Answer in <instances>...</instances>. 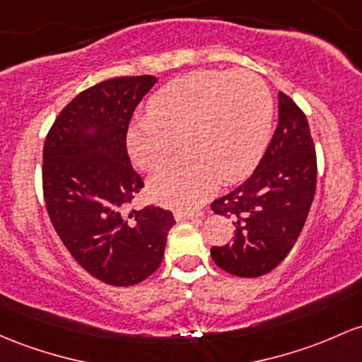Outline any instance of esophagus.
<instances>
[{
	"mask_svg": "<svg viewBox=\"0 0 362 362\" xmlns=\"http://www.w3.org/2000/svg\"><path fill=\"white\" fill-rule=\"evenodd\" d=\"M201 213L197 211H175V220L184 221V220H197Z\"/></svg>",
	"mask_w": 362,
	"mask_h": 362,
	"instance_id": "obj_1",
	"label": "esophagus"
}]
</instances>
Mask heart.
Segmentation results:
<instances>
[{
	"mask_svg": "<svg viewBox=\"0 0 362 362\" xmlns=\"http://www.w3.org/2000/svg\"><path fill=\"white\" fill-rule=\"evenodd\" d=\"M149 115L127 130V149L141 170H154L184 141L187 153L153 175L158 202L190 209L220 184L256 168L268 144L273 99L268 86L247 70H196L156 90Z\"/></svg>",
	"mask_w": 362,
	"mask_h": 362,
	"instance_id": "obj_1",
	"label": "heart"
}]
</instances>
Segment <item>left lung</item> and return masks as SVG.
<instances>
[{"label":"left lung","instance_id":"8db88e82","mask_svg":"<svg viewBox=\"0 0 362 362\" xmlns=\"http://www.w3.org/2000/svg\"><path fill=\"white\" fill-rule=\"evenodd\" d=\"M316 151L304 111L278 93V125L259 165L244 184L211 202L232 218L235 237L211 247L230 275L254 278L285 259L305 223L316 192Z\"/></svg>","mask_w":362,"mask_h":362}]
</instances>
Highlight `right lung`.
<instances>
[{
  "instance_id": "1",
  "label": "right lung",
  "mask_w": 362,
  "mask_h": 362,
  "mask_svg": "<svg viewBox=\"0 0 362 362\" xmlns=\"http://www.w3.org/2000/svg\"><path fill=\"white\" fill-rule=\"evenodd\" d=\"M156 82L134 75L82 90L59 111L42 149L51 223L71 257L115 287L136 285L160 268L175 223L173 213L158 206L129 209L144 182L127 153V130Z\"/></svg>"
}]
</instances>
